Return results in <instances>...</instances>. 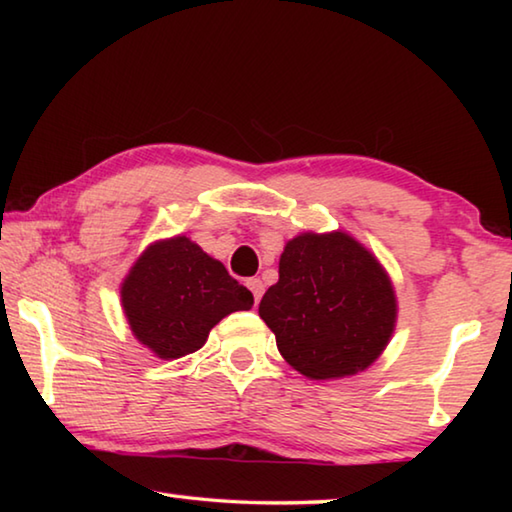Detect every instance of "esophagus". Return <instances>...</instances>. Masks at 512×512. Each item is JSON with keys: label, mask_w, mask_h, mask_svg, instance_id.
Listing matches in <instances>:
<instances>
[{"label": "esophagus", "mask_w": 512, "mask_h": 512, "mask_svg": "<svg viewBox=\"0 0 512 512\" xmlns=\"http://www.w3.org/2000/svg\"><path fill=\"white\" fill-rule=\"evenodd\" d=\"M246 287L253 291L255 302H259V298H262V293H264V282L259 280V277H250V280H246Z\"/></svg>", "instance_id": "1"}]
</instances>
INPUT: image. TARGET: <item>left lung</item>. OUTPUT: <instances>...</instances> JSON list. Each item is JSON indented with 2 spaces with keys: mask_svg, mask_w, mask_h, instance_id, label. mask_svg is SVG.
I'll use <instances>...</instances> for the list:
<instances>
[{
  "mask_svg": "<svg viewBox=\"0 0 512 512\" xmlns=\"http://www.w3.org/2000/svg\"><path fill=\"white\" fill-rule=\"evenodd\" d=\"M259 316L289 366L309 379L366 370L391 341L393 282L377 257L345 232H302L280 255V280Z\"/></svg>",
  "mask_w": 512,
  "mask_h": 512,
  "instance_id": "obj_1",
  "label": "left lung"
}]
</instances>
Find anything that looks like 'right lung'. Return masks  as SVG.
Masks as SVG:
<instances>
[{"label":"right lung","instance_id":"add662e5","mask_svg":"<svg viewBox=\"0 0 512 512\" xmlns=\"http://www.w3.org/2000/svg\"><path fill=\"white\" fill-rule=\"evenodd\" d=\"M121 307L135 339L155 357L180 359L201 350L221 318L253 307V293L219 259L178 235L137 257L121 282Z\"/></svg>","mask_w":512,"mask_h":512}]
</instances>
